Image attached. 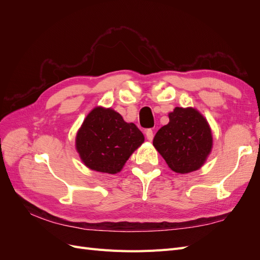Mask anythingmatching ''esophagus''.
<instances>
[{
	"label": "esophagus",
	"mask_w": 260,
	"mask_h": 260,
	"mask_svg": "<svg viewBox=\"0 0 260 260\" xmlns=\"http://www.w3.org/2000/svg\"><path fill=\"white\" fill-rule=\"evenodd\" d=\"M145 136H146V139H147L148 141H152L153 138H154V132H153V130H152V129H147V130L145 131Z\"/></svg>",
	"instance_id": "34e87169"
}]
</instances>
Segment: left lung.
Listing matches in <instances>:
<instances>
[{
    "label": "left lung",
    "instance_id": "obj_1",
    "mask_svg": "<svg viewBox=\"0 0 260 260\" xmlns=\"http://www.w3.org/2000/svg\"><path fill=\"white\" fill-rule=\"evenodd\" d=\"M153 145L171 170L188 174L205 162L212 146L211 131L196 109L176 107L169 123L157 131Z\"/></svg>",
    "mask_w": 260,
    "mask_h": 260
}]
</instances>
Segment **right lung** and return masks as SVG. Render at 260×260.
<instances>
[{
    "label": "right lung",
    "instance_id": "add662e5",
    "mask_svg": "<svg viewBox=\"0 0 260 260\" xmlns=\"http://www.w3.org/2000/svg\"><path fill=\"white\" fill-rule=\"evenodd\" d=\"M144 142L143 133L113 109L96 107L77 133L76 147L85 166L117 174L131 154Z\"/></svg>",
    "mask_w": 260,
    "mask_h": 260
}]
</instances>
